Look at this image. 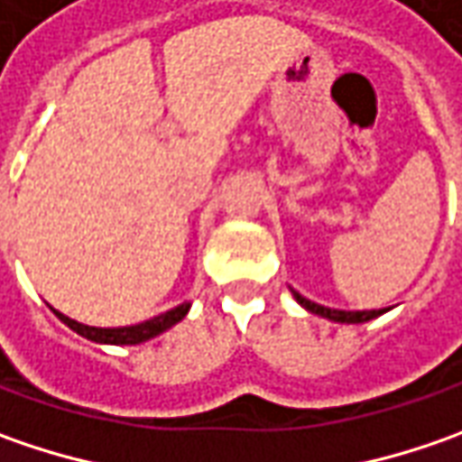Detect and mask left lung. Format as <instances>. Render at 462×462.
I'll use <instances>...</instances> for the list:
<instances>
[{"label":"left lung","instance_id":"8db88e82","mask_svg":"<svg viewBox=\"0 0 462 462\" xmlns=\"http://www.w3.org/2000/svg\"><path fill=\"white\" fill-rule=\"evenodd\" d=\"M291 293L293 298L310 313H316V316H321V319H328V321H337V324H365V321H370V319H378L381 313H385L388 309H378V310H339V309H327V306H319V303H313L309 298H303V295L298 293L291 288Z\"/></svg>","mask_w":462,"mask_h":462}]
</instances>
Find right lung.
I'll return each instance as SVG.
<instances>
[{
    "mask_svg": "<svg viewBox=\"0 0 462 462\" xmlns=\"http://www.w3.org/2000/svg\"><path fill=\"white\" fill-rule=\"evenodd\" d=\"M59 319H61L63 324L69 328H74L77 334H81L84 339H89V342H97V345H141V342H149L153 337H159V334H164L167 328H171L174 324H180L182 319L187 316V310H189V303H180V306H174L167 313H159V316H153L149 321H141V324H134V327H113V328H102V327H87V324H79V321H74V319H69V316H63L61 310L51 309Z\"/></svg>",
    "mask_w": 462,
    "mask_h": 462,
    "instance_id": "add662e5",
    "label": "right lung"
}]
</instances>
